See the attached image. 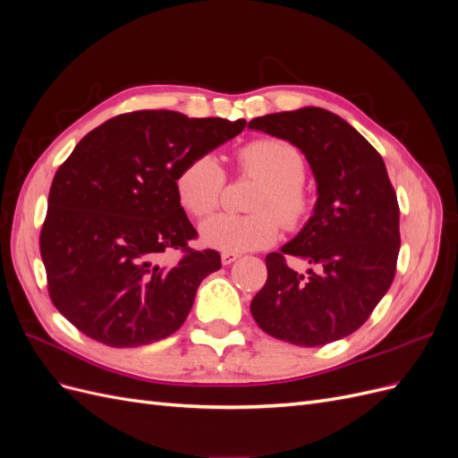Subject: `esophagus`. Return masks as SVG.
Returning a JSON list of instances; mask_svg holds the SVG:
<instances>
[{"label":"esophagus","mask_w":458,"mask_h":458,"mask_svg":"<svg viewBox=\"0 0 458 458\" xmlns=\"http://www.w3.org/2000/svg\"><path fill=\"white\" fill-rule=\"evenodd\" d=\"M237 258H239L237 252H221V263H224V266H229V263L237 261Z\"/></svg>","instance_id":"1"}]
</instances>
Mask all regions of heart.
Returning a JSON list of instances; mask_svg holds the SVG:
<instances>
[{
	"mask_svg": "<svg viewBox=\"0 0 458 458\" xmlns=\"http://www.w3.org/2000/svg\"><path fill=\"white\" fill-rule=\"evenodd\" d=\"M239 168L261 179L252 214H221L202 225V241L221 252H246L271 246L281 225L298 231L313 212V200L306 191L308 162L303 152L286 140L258 137L234 152ZM225 170L214 155H200L187 162L175 177L179 204L195 217L212 216L224 197Z\"/></svg>",
	"mask_w": 458,
	"mask_h": 458,
	"instance_id": "1",
	"label": "heart"
}]
</instances>
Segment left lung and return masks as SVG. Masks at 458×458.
Wrapping results in <instances>:
<instances>
[{"instance_id":"1","label":"left lung","mask_w":458,"mask_h":458,"mask_svg":"<svg viewBox=\"0 0 458 458\" xmlns=\"http://www.w3.org/2000/svg\"><path fill=\"white\" fill-rule=\"evenodd\" d=\"M248 128L294 143L306 155L318 199L294 241L266 256L267 281L250 311L269 336L325 345L353 335L392 286L399 204L378 150L348 122L318 106L273 113ZM314 266L300 276L285 256Z\"/></svg>"}]
</instances>
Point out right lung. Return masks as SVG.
I'll use <instances>...</instances> for the list:
<instances>
[{"mask_svg":"<svg viewBox=\"0 0 458 458\" xmlns=\"http://www.w3.org/2000/svg\"><path fill=\"white\" fill-rule=\"evenodd\" d=\"M244 120L135 110L91 130L53 177L39 254L53 306L110 348L158 342L185 323L221 267L175 192L187 162L233 140ZM178 252L174 264L165 253Z\"/></svg>","mask_w":458,"mask_h":458,"instance_id":"add662e5","label":"right lung"}]
</instances>
